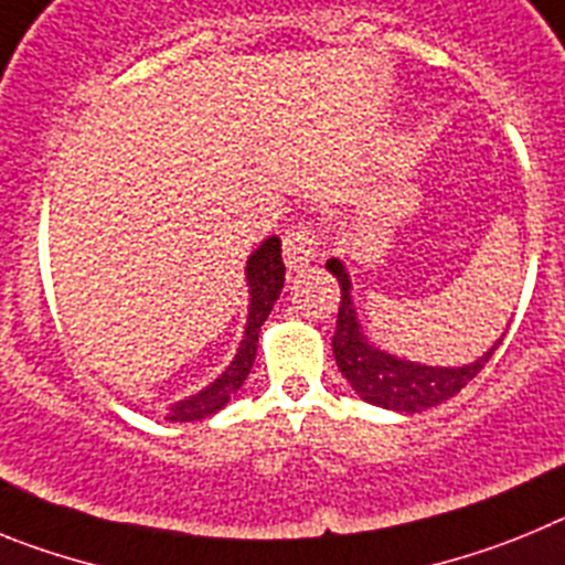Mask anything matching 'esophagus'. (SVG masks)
Wrapping results in <instances>:
<instances>
[{
  "label": "esophagus",
  "instance_id": "1",
  "mask_svg": "<svg viewBox=\"0 0 565 565\" xmlns=\"http://www.w3.org/2000/svg\"><path fill=\"white\" fill-rule=\"evenodd\" d=\"M319 248V232L313 228L311 221H299L282 237V254H286L288 268H306Z\"/></svg>",
  "mask_w": 565,
  "mask_h": 565
}]
</instances>
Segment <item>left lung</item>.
<instances>
[{"instance_id": "obj_1", "label": "left lung", "mask_w": 565, "mask_h": 565, "mask_svg": "<svg viewBox=\"0 0 565 565\" xmlns=\"http://www.w3.org/2000/svg\"><path fill=\"white\" fill-rule=\"evenodd\" d=\"M326 268L339 279V288H342L337 333H333V356H337L342 376L351 382V387L364 402L402 413L436 407V404L461 393V387H467L481 373L483 364L501 344V339H498L478 362L463 364V367H427V364L402 362V359L376 351L364 342L351 306V279H348L339 259H328Z\"/></svg>"}]
</instances>
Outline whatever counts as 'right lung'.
Segmentation results:
<instances>
[{
    "mask_svg": "<svg viewBox=\"0 0 565 565\" xmlns=\"http://www.w3.org/2000/svg\"><path fill=\"white\" fill-rule=\"evenodd\" d=\"M246 277L248 286H252V308H248L246 337L239 342L237 356L228 364V371L217 382L209 384L206 391H201L198 396H189L186 402L174 404L167 416L169 422H198V418L212 416L221 407H226L228 398L239 391V384L246 382L248 371H252L254 364V353H257L259 326L268 319L279 291H282V282H286V263H282V248H279L277 237H268L248 257Z\"/></svg>",
    "mask_w": 565,
    "mask_h": 565,
    "instance_id": "obj_1",
    "label": "right lung"
}]
</instances>
